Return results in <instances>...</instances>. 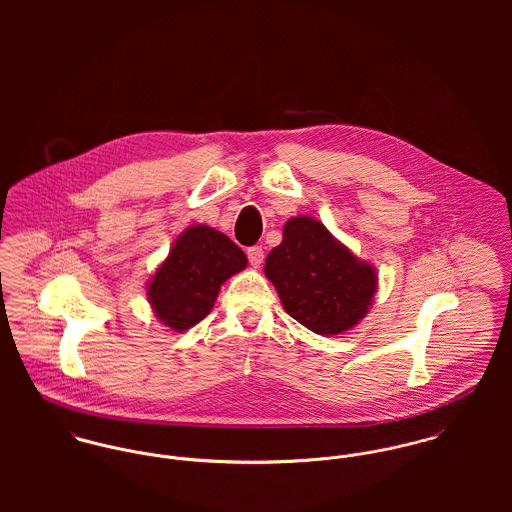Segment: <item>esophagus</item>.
I'll return each mask as SVG.
<instances>
[{
	"label": "esophagus",
	"mask_w": 512,
	"mask_h": 512,
	"mask_svg": "<svg viewBox=\"0 0 512 512\" xmlns=\"http://www.w3.org/2000/svg\"><path fill=\"white\" fill-rule=\"evenodd\" d=\"M248 260H250V264L254 266V268H258L262 262H264V250H262V246H252V248H248Z\"/></svg>",
	"instance_id": "1"
}]
</instances>
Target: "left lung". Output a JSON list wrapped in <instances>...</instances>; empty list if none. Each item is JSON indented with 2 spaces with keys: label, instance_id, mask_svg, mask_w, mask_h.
Segmentation results:
<instances>
[{
  "label": "left lung",
  "instance_id": "8db88e82",
  "mask_svg": "<svg viewBox=\"0 0 512 512\" xmlns=\"http://www.w3.org/2000/svg\"><path fill=\"white\" fill-rule=\"evenodd\" d=\"M264 272L284 309L317 335H339L355 327L372 305L376 272L343 246L319 220L295 217Z\"/></svg>",
  "mask_w": 512,
  "mask_h": 512
}]
</instances>
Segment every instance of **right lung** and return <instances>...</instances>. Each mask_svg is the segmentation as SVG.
I'll return each instance as SVG.
<instances>
[{
    "label": "right lung",
    "mask_w": 512,
    "mask_h": 512,
    "mask_svg": "<svg viewBox=\"0 0 512 512\" xmlns=\"http://www.w3.org/2000/svg\"><path fill=\"white\" fill-rule=\"evenodd\" d=\"M246 262L226 234L207 224L187 228L147 284L155 317L177 333L197 325L211 313L220 286Z\"/></svg>",
    "instance_id": "right-lung-1"
}]
</instances>
